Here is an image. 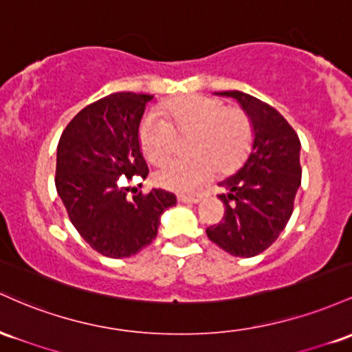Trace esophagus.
<instances>
[{
  "label": "esophagus",
  "mask_w": 352,
  "mask_h": 352,
  "mask_svg": "<svg viewBox=\"0 0 352 352\" xmlns=\"http://www.w3.org/2000/svg\"><path fill=\"white\" fill-rule=\"evenodd\" d=\"M177 201L179 203H184V204H196L201 201V196H184V195H179L177 196Z\"/></svg>",
  "instance_id": "obj_1"
}]
</instances>
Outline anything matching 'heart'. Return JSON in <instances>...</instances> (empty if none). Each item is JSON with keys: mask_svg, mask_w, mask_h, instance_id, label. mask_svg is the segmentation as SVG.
I'll return each mask as SVG.
<instances>
[{"mask_svg": "<svg viewBox=\"0 0 352 352\" xmlns=\"http://www.w3.org/2000/svg\"><path fill=\"white\" fill-rule=\"evenodd\" d=\"M163 113L148 111L140 124V144L151 163H163L171 156L177 133H195L189 151L195 157H177L155 173L156 184L177 192H192L221 173L232 171L248 155L252 129L246 114L229 109L216 98L191 94L169 101Z\"/></svg>", "mask_w": 352, "mask_h": 352, "instance_id": "heart-1", "label": "heart"}]
</instances>
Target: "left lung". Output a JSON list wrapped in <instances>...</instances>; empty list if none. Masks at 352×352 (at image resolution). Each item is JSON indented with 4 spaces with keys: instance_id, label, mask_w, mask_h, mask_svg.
I'll return each instance as SVG.
<instances>
[{
    "instance_id": "left-lung-1",
    "label": "left lung",
    "mask_w": 352,
    "mask_h": 352,
    "mask_svg": "<svg viewBox=\"0 0 352 352\" xmlns=\"http://www.w3.org/2000/svg\"><path fill=\"white\" fill-rule=\"evenodd\" d=\"M238 101L250 120V156L234 175L218 183L226 192L218 197L226 212L219 224L206 229L221 250L251 258L271 246L293 214L301 186L298 134L274 108L243 91H219Z\"/></svg>"
}]
</instances>
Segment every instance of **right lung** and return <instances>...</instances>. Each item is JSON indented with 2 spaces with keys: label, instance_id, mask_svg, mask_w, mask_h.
Listing matches in <instances>:
<instances>
[{
  "label": "right lung",
  "instance_id": "right-lung-1",
  "mask_svg": "<svg viewBox=\"0 0 352 352\" xmlns=\"http://www.w3.org/2000/svg\"><path fill=\"white\" fill-rule=\"evenodd\" d=\"M151 94L113 93L66 126L56 151V191L81 238L106 258H129L153 243L161 214L175 206L164 189L126 196L123 177L148 176L140 124ZM122 179L120 180L119 177Z\"/></svg>",
  "mask_w": 352,
  "mask_h": 352
}]
</instances>
